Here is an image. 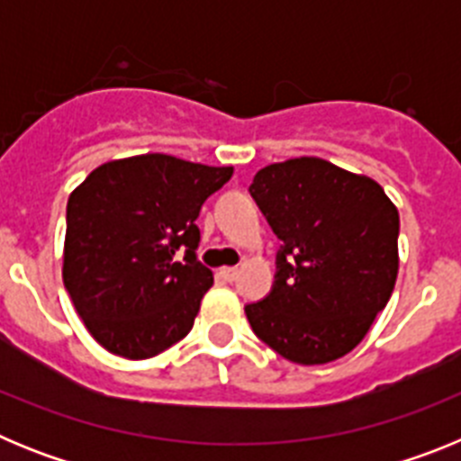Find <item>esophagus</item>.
Here are the masks:
<instances>
[{
	"label": "esophagus",
	"mask_w": 461,
	"mask_h": 461,
	"mask_svg": "<svg viewBox=\"0 0 461 461\" xmlns=\"http://www.w3.org/2000/svg\"><path fill=\"white\" fill-rule=\"evenodd\" d=\"M219 275H221L226 281H235V279H238L240 270H238V267H221V272H219Z\"/></svg>",
	"instance_id": "obj_1"
}]
</instances>
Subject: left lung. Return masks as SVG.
<instances>
[{"label":"left lung","mask_w":461,"mask_h":461,"mask_svg":"<svg viewBox=\"0 0 461 461\" xmlns=\"http://www.w3.org/2000/svg\"><path fill=\"white\" fill-rule=\"evenodd\" d=\"M249 194L281 240L270 295L244 307L251 330L297 365L344 357L393 295L397 207L372 177L319 157L260 168Z\"/></svg>","instance_id":"1"}]
</instances>
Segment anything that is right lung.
<instances>
[{"label": "right lung", "mask_w": 461, "mask_h": 461, "mask_svg": "<svg viewBox=\"0 0 461 461\" xmlns=\"http://www.w3.org/2000/svg\"><path fill=\"white\" fill-rule=\"evenodd\" d=\"M230 175V166L140 154L94 168L68 195L64 286L105 351L145 360L189 335L214 284L195 258V219Z\"/></svg>", "instance_id": "add662e5"}]
</instances>
